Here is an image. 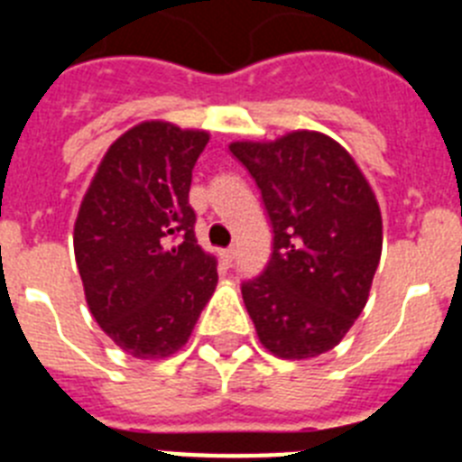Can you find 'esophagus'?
<instances>
[{
  "mask_svg": "<svg viewBox=\"0 0 462 462\" xmlns=\"http://www.w3.org/2000/svg\"><path fill=\"white\" fill-rule=\"evenodd\" d=\"M219 256H222L224 266H231V263H234V259H236V250H234V247H228V250L219 252Z\"/></svg>",
  "mask_w": 462,
  "mask_h": 462,
  "instance_id": "34e87169",
  "label": "esophagus"
}]
</instances>
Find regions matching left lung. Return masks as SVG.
Wrapping results in <instances>:
<instances>
[{
    "instance_id": "obj_1",
    "label": "left lung",
    "mask_w": 462,
    "mask_h": 462,
    "mask_svg": "<svg viewBox=\"0 0 462 462\" xmlns=\"http://www.w3.org/2000/svg\"><path fill=\"white\" fill-rule=\"evenodd\" d=\"M273 226V254L243 282L256 336L280 358H314L352 328L382 256V212L340 143L291 132L271 143H231Z\"/></svg>"
}]
</instances>
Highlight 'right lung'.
<instances>
[{
  "label": "right lung",
  "instance_id": "1",
  "mask_svg": "<svg viewBox=\"0 0 462 462\" xmlns=\"http://www.w3.org/2000/svg\"><path fill=\"white\" fill-rule=\"evenodd\" d=\"M208 138L162 120L132 126L80 203L73 252L89 312L136 358L178 352L217 287V261L196 243L189 206L191 169Z\"/></svg>",
  "mask_w": 462,
  "mask_h": 462
}]
</instances>
